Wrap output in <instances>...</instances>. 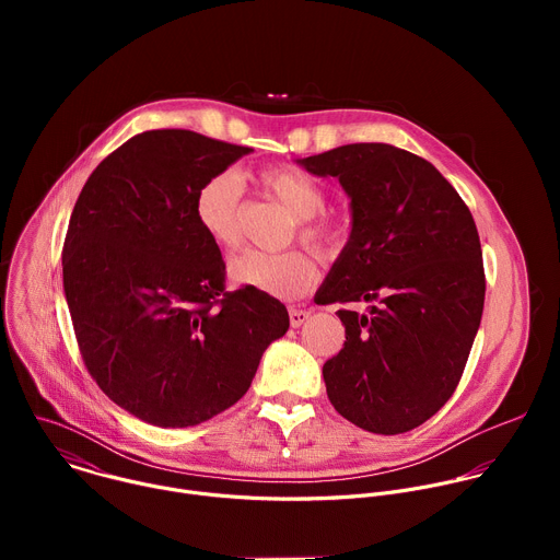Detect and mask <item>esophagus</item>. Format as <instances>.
Segmentation results:
<instances>
[{
  "mask_svg": "<svg viewBox=\"0 0 560 560\" xmlns=\"http://www.w3.org/2000/svg\"><path fill=\"white\" fill-rule=\"evenodd\" d=\"M288 314H290V326H292V328L303 326V324L307 322V316H310L307 310H299V307H290Z\"/></svg>",
  "mask_w": 560,
  "mask_h": 560,
  "instance_id": "esophagus-1",
  "label": "esophagus"
}]
</instances>
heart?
Instances as JSON below:
<instances>
[{"mask_svg":"<svg viewBox=\"0 0 560 560\" xmlns=\"http://www.w3.org/2000/svg\"><path fill=\"white\" fill-rule=\"evenodd\" d=\"M264 188L299 219L303 242L318 250H332L341 232L328 219H316L326 208V192L307 175L292 168H268L259 175ZM195 219L203 234L221 250L238 244V210H242V184L232 173H221L203 182L195 195ZM230 275L238 285L255 288L277 299H294L307 292L316 281V264L307 253H261L246 250L238 255Z\"/></svg>","mask_w":560,"mask_h":560,"instance_id":"b5f03b06","label":"heart"}]
</instances>
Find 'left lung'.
<instances>
[{"label":"left lung","instance_id":"8db88e82","mask_svg":"<svg viewBox=\"0 0 560 560\" xmlns=\"http://www.w3.org/2000/svg\"><path fill=\"white\" fill-rule=\"evenodd\" d=\"M350 199L346 248L318 288L339 310L343 350L326 361L330 404L374 434H404L456 389L481 326L486 275L476 223L425 159L389 143H348L296 159Z\"/></svg>","mask_w":560,"mask_h":560}]
</instances>
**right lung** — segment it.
<instances>
[{"instance_id":"add662e5","label":"right lung","mask_w":560,"mask_h":560,"mask_svg":"<svg viewBox=\"0 0 560 560\" xmlns=\"http://www.w3.org/2000/svg\"><path fill=\"white\" fill-rule=\"evenodd\" d=\"M253 148L192 130L135 135L70 214L63 292L84 363L113 404L156 428L199 425L242 398L288 332L281 301L225 292L195 195Z\"/></svg>"}]
</instances>
